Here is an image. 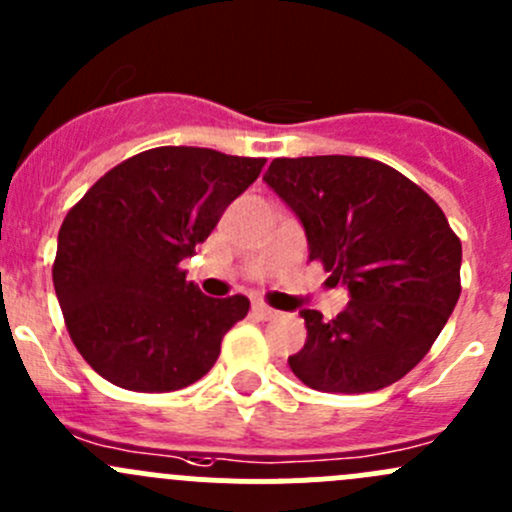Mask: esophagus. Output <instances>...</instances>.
<instances>
[{
	"mask_svg": "<svg viewBox=\"0 0 512 512\" xmlns=\"http://www.w3.org/2000/svg\"><path fill=\"white\" fill-rule=\"evenodd\" d=\"M252 312H255L260 319H265V322H270V319L280 317V312H277V309L267 307V304H262V302L260 304H252Z\"/></svg>",
	"mask_w": 512,
	"mask_h": 512,
	"instance_id": "34e87169",
	"label": "esophagus"
}]
</instances>
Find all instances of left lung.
<instances>
[{
  "label": "left lung",
  "instance_id": "left-lung-1",
  "mask_svg": "<svg viewBox=\"0 0 512 512\" xmlns=\"http://www.w3.org/2000/svg\"><path fill=\"white\" fill-rule=\"evenodd\" d=\"M262 180L302 223L309 260L349 289L332 322L299 312L307 342L289 356L294 376L309 389L366 394L409 374L461 297V240L436 200L359 156L275 158Z\"/></svg>",
  "mask_w": 512,
  "mask_h": 512
}]
</instances>
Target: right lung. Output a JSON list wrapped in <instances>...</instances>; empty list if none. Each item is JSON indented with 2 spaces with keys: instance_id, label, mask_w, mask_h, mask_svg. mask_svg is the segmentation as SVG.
<instances>
[{
  "instance_id": "obj_1",
  "label": "right lung",
  "mask_w": 512,
  "mask_h": 512,
  "mask_svg": "<svg viewBox=\"0 0 512 512\" xmlns=\"http://www.w3.org/2000/svg\"><path fill=\"white\" fill-rule=\"evenodd\" d=\"M262 165L210 148H151L69 210L51 275L71 342L96 374L128 391H178L213 369L250 299L208 297L180 262Z\"/></svg>"
}]
</instances>
